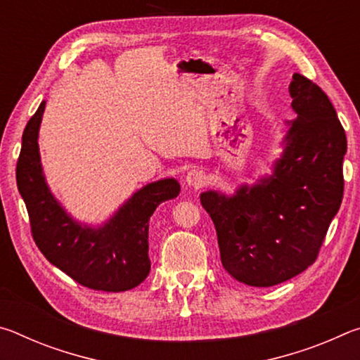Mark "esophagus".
Masks as SVG:
<instances>
[{
    "mask_svg": "<svg viewBox=\"0 0 360 360\" xmlns=\"http://www.w3.org/2000/svg\"><path fill=\"white\" fill-rule=\"evenodd\" d=\"M186 182L191 187L200 188L208 182V176H206V173L202 172V169H191L186 176Z\"/></svg>",
    "mask_w": 360,
    "mask_h": 360,
    "instance_id": "34e87169",
    "label": "esophagus"
}]
</instances>
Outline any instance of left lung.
I'll list each match as a JSON object with an SVG mask.
<instances>
[{"mask_svg": "<svg viewBox=\"0 0 360 360\" xmlns=\"http://www.w3.org/2000/svg\"><path fill=\"white\" fill-rule=\"evenodd\" d=\"M295 120L270 176L235 195L203 192L221 262L236 281L270 288L300 275L318 259L343 200L346 135L328 96L295 72L289 85Z\"/></svg>", "mask_w": 360, "mask_h": 360, "instance_id": "8db88e82", "label": "left lung"}]
</instances>
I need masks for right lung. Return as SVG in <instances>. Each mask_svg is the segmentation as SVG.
Here are the masks:
<instances>
[{"instance_id": "right-lung-1", "label": "right lung", "mask_w": 360, "mask_h": 360, "mask_svg": "<svg viewBox=\"0 0 360 360\" xmlns=\"http://www.w3.org/2000/svg\"><path fill=\"white\" fill-rule=\"evenodd\" d=\"M44 108L42 101L23 130L15 169L36 246L84 288L105 292L136 288L150 271L149 219L158 205L178 197L179 182L168 178L139 188L101 227L79 224L49 191L42 174L38 133Z\"/></svg>"}]
</instances>
